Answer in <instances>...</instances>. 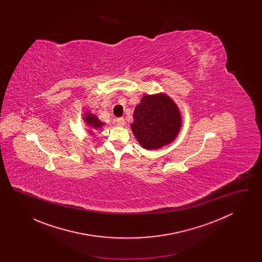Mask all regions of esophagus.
<instances>
[{
  "instance_id": "1",
  "label": "esophagus",
  "mask_w": 262,
  "mask_h": 262,
  "mask_svg": "<svg viewBox=\"0 0 262 262\" xmlns=\"http://www.w3.org/2000/svg\"><path fill=\"white\" fill-rule=\"evenodd\" d=\"M116 124L119 126H124L125 125V119L124 118H118L116 120Z\"/></svg>"
}]
</instances>
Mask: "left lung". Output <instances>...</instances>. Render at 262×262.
Wrapping results in <instances>:
<instances>
[{
    "instance_id": "left-lung-1",
    "label": "left lung",
    "mask_w": 262,
    "mask_h": 262,
    "mask_svg": "<svg viewBox=\"0 0 262 262\" xmlns=\"http://www.w3.org/2000/svg\"><path fill=\"white\" fill-rule=\"evenodd\" d=\"M182 114L166 93L145 94L134 111L133 134L141 147L156 150L171 144L180 134Z\"/></svg>"
}]
</instances>
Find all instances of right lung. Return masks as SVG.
Returning <instances> with one entry per match:
<instances>
[{"label":"right lung","instance_id":"right-lung-1","mask_svg":"<svg viewBox=\"0 0 262 262\" xmlns=\"http://www.w3.org/2000/svg\"><path fill=\"white\" fill-rule=\"evenodd\" d=\"M82 120H83L85 125H88V132L90 136L94 135V133L92 130V129H93L94 130L101 129V128L103 127V125H106L104 122L100 121L99 118H98L95 114H93V113L91 112L84 113Z\"/></svg>","mask_w":262,"mask_h":262}]
</instances>
